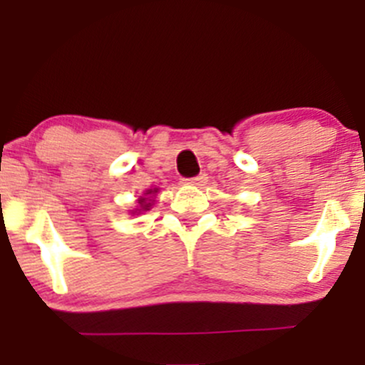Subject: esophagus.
I'll return each instance as SVG.
<instances>
[{
	"label": "esophagus",
	"mask_w": 365,
	"mask_h": 365,
	"mask_svg": "<svg viewBox=\"0 0 365 365\" xmlns=\"http://www.w3.org/2000/svg\"><path fill=\"white\" fill-rule=\"evenodd\" d=\"M206 180H208V176H206L205 173H201V175L192 176V178H183L182 183H185V185H197V187H201V185H205Z\"/></svg>",
	"instance_id": "obj_1"
}]
</instances>
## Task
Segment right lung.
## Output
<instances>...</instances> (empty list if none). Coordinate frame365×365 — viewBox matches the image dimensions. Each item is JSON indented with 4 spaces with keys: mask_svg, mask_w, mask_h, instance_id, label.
Instances as JSON below:
<instances>
[{
    "mask_svg": "<svg viewBox=\"0 0 365 365\" xmlns=\"http://www.w3.org/2000/svg\"><path fill=\"white\" fill-rule=\"evenodd\" d=\"M152 192H157V190H150V192L146 194H152ZM139 205H141V210H148V206H152L148 203V197H141V200H139Z\"/></svg>",
    "mask_w": 365,
    "mask_h": 365,
    "instance_id": "add662e5",
    "label": "right lung"
}]
</instances>
